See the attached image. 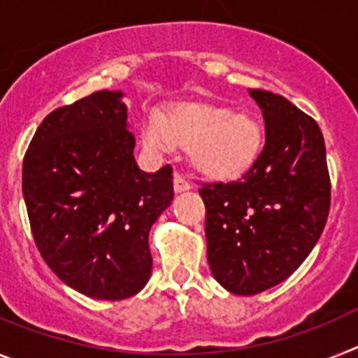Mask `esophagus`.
Returning <instances> with one entry per match:
<instances>
[{"label": "esophagus", "mask_w": 358, "mask_h": 358, "mask_svg": "<svg viewBox=\"0 0 358 358\" xmlns=\"http://www.w3.org/2000/svg\"><path fill=\"white\" fill-rule=\"evenodd\" d=\"M173 189H176L177 194H181L185 189H189V181L186 179V176H182L179 172L173 173Z\"/></svg>", "instance_id": "esophagus-1"}]
</instances>
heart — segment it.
<instances>
[{
  "label": "heart",
  "mask_w": 358,
  "mask_h": 358,
  "mask_svg": "<svg viewBox=\"0 0 358 358\" xmlns=\"http://www.w3.org/2000/svg\"><path fill=\"white\" fill-rule=\"evenodd\" d=\"M141 141L154 152L189 147L195 169L211 179L240 176L258 157L264 141L260 122L226 107L194 106L166 118L150 116L141 127Z\"/></svg>",
  "instance_id": "b5f03b06"
}]
</instances>
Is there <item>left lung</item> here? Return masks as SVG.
I'll list each match as a JSON object with an SVG mask.
<instances>
[{
	"mask_svg": "<svg viewBox=\"0 0 358 358\" xmlns=\"http://www.w3.org/2000/svg\"><path fill=\"white\" fill-rule=\"evenodd\" d=\"M249 94L265 122L260 156L236 181L199 188L211 273L238 296L278 285L305 262L324 229L331 199L317 122L281 94Z\"/></svg>",
	"mask_w": 358,
	"mask_h": 358,
	"instance_id": "obj_1",
	"label": "left lung"
}]
</instances>
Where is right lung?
<instances>
[{"label":"right lung","mask_w":358,"mask_h":358,"mask_svg":"<svg viewBox=\"0 0 358 358\" xmlns=\"http://www.w3.org/2000/svg\"><path fill=\"white\" fill-rule=\"evenodd\" d=\"M120 91H96L43 120L23 159V197L43 260L94 299L140 292L152 273L148 233L173 199L172 166L136 164Z\"/></svg>","instance_id":"add662e5"}]
</instances>
